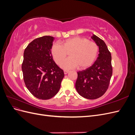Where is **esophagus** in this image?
Segmentation results:
<instances>
[{
	"mask_svg": "<svg viewBox=\"0 0 135 135\" xmlns=\"http://www.w3.org/2000/svg\"><path fill=\"white\" fill-rule=\"evenodd\" d=\"M69 72V71L66 70H64V74H67Z\"/></svg>",
	"mask_w": 135,
	"mask_h": 135,
	"instance_id": "1",
	"label": "esophagus"
}]
</instances>
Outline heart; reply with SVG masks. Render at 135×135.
Here are the masks:
<instances>
[{"label":"heart","mask_w":135,"mask_h":135,"mask_svg":"<svg viewBox=\"0 0 135 135\" xmlns=\"http://www.w3.org/2000/svg\"><path fill=\"white\" fill-rule=\"evenodd\" d=\"M99 46L94 42L87 38L75 36L67 39L61 45L56 43L52 46L51 53L55 62L61 65L69 52L70 57L61 65L65 69H84L91 66L96 60L99 54Z\"/></svg>","instance_id":"obj_1"}]
</instances>
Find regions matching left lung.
Segmentation results:
<instances>
[{"label":"left lung","mask_w":135,"mask_h":135,"mask_svg":"<svg viewBox=\"0 0 135 135\" xmlns=\"http://www.w3.org/2000/svg\"><path fill=\"white\" fill-rule=\"evenodd\" d=\"M91 38L99 46V57L91 66L77 72L75 88L80 96L93 100L100 97L107 91L113 68L111 54L105 43L95 35Z\"/></svg>","instance_id":"obj_1"}]
</instances>
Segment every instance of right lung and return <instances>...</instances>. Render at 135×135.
Wrapping results in <instances>:
<instances>
[{"instance_id":"add662e5","label":"right lung","mask_w":135,"mask_h":135,"mask_svg":"<svg viewBox=\"0 0 135 135\" xmlns=\"http://www.w3.org/2000/svg\"><path fill=\"white\" fill-rule=\"evenodd\" d=\"M54 38L43 36L28 44L22 64L23 80L32 95L48 100L55 96L64 77L62 69L53 60L51 49Z\"/></svg>"}]
</instances>
